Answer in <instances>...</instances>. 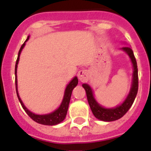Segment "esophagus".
Listing matches in <instances>:
<instances>
[{"mask_svg": "<svg viewBox=\"0 0 151 151\" xmlns=\"http://www.w3.org/2000/svg\"><path fill=\"white\" fill-rule=\"evenodd\" d=\"M78 77H79V80L81 82H86L88 80V71L86 69H82L78 72Z\"/></svg>", "mask_w": 151, "mask_h": 151, "instance_id": "obj_1", "label": "esophagus"}]
</instances>
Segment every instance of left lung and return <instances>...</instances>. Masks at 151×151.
Returning a JSON list of instances; mask_svg holds the SVG:
<instances>
[{
    "instance_id": "left-lung-1",
    "label": "left lung",
    "mask_w": 151,
    "mask_h": 151,
    "mask_svg": "<svg viewBox=\"0 0 151 151\" xmlns=\"http://www.w3.org/2000/svg\"><path fill=\"white\" fill-rule=\"evenodd\" d=\"M122 50L125 51L131 59V62L133 63V80H132V86L130 88V92L127 96L124 102L118 106L111 109H106L101 106V104L97 103L93 96L91 87L87 83H83V88L85 89L87 94V99L88 101L89 106L91 108L93 115L99 120L104 121V122H113L116 120L120 119L121 117L125 115V113L128 112L130 109L132 104L134 103L135 97L137 96V90H138V75H137V66L136 59L134 57V52L130 47H122Z\"/></svg>"
}]
</instances>
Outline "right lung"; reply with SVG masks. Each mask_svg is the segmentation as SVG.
I'll return each mask as SVG.
<instances>
[{
    "mask_svg": "<svg viewBox=\"0 0 151 151\" xmlns=\"http://www.w3.org/2000/svg\"><path fill=\"white\" fill-rule=\"evenodd\" d=\"M29 36L27 37V39L26 42L29 39ZM26 42L22 44V46L21 47L18 52V55H17V61H16V65H15V84H16V92H17V96L18 97L20 103L22 106L23 109L26 111V113L29 115V116L33 119L35 122H38L39 124L42 125H55L59 124L60 122H62L66 117L67 113H68V106H69V103H70V100H71V92L72 90L74 89V88L78 84V78L76 76H75L72 80H71V82L68 83V86L65 89L64 92V96H63V99L62 103L56 110L54 112L48 114H45V115H38V114H35V113H32L30 111L27 109V108L24 105L23 102L22 101L21 98H20L19 95H18V91H17V64H18V61H19V57L21 55V52L22 50L23 47H25L26 45Z\"/></svg>",
    "mask_w": 151,
    "mask_h": 151,
    "instance_id": "1",
    "label": "right lung"
}]
</instances>
